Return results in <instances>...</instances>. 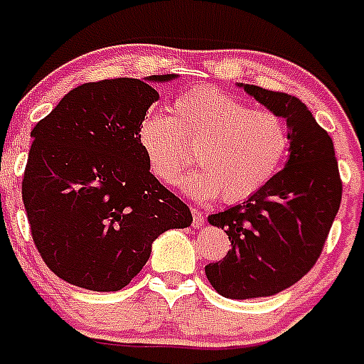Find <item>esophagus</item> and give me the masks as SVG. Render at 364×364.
Listing matches in <instances>:
<instances>
[{
  "label": "esophagus",
  "instance_id": "34e87169",
  "mask_svg": "<svg viewBox=\"0 0 364 364\" xmlns=\"http://www.w3.org/2000/svg\"><path fill=\"white\" fill-rule=\"evenodd\" d=\"M191 213H193V228H200L202 224H204V215H202V211L197 210V208H193Z\"/></svg>",
  "mask_w": 364,
  "mask_h": 364
}]
</instances>
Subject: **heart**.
<instances>
[{"label":"heart","instance_id":"1","mask_svg":"<svg viewBox=\"0 0 364 364\" xmlns=\"http://www.w3.org/2000/svg\"><path fill=\"white\" fill-rule=\"evenodd\" d=\"M136 142L151 171L173 184L191 162L200 167L180 180L189 197L228 204L252 198L277 175L290 149V129L279 114L252 109L217 87L198 85L175 98L171 117L149 109Z\"/></svg>","mask_w":364,"mask_h":364}]
</instances>
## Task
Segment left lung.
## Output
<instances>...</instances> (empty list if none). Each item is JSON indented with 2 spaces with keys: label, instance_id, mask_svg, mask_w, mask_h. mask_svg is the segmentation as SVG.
I'll return each instance as SVG.
<instances>
[{
  "label": "left lung",
  "instance_id": "obj_1",
  "mask_svg": "<svg viewBox=\"0 0 364 364\" xmlns=\"http://www.w3.org/2000/svg\"><path fill=\"white\" fill-rule=\"evenodd\" d=\"M239 87L284 118L290 156L257 195L208 217L226 230L231 250L205 266V277L222 297H269L314 268L339 211L343 182L332 138L301 100L247 83Z\"/></svg>",
  "mask_w": 364,
  "mask_h": 364
}]
</instances>
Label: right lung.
<instances>
[{
  "label": "right lung",
  "instance_id": "add662e5",
  "mask_svg": "<svg viewBox=\"0 0 364 364\" xmlns=\"http://www.w3.org/2000/svg\"><path fill=\"white\" fill-rule=\"evenodd\" d=\"M176 76L83 83L32 129L21 197L41 259L69 284L122 290L159 235L191 226L189 208L154 178L136 142L159 100L151 82Z\"/></svg>",
  "mask_w": 364,
  "mask_h": 364
}]
</instances>
